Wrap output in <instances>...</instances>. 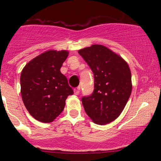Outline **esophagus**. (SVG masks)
<instances>
[{"mask_svg": "<svg viewBox=\"0 0 161 161\" xmlns=\"http://www.w3.org/2000/svg\"><path fill=\"white\" fill-rule=\"evenodd\" d=\"M79 92H80V87H78V88H75V89H74V94L75 95H78L79 94Z\"/></svg>", "mask_w": 161, "mask_h": 161, "instance_id": "esophagus-1", "label": "esophagus"}]
</instances>
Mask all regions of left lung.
Returning a JSON list of instances; mask_svg holds the SVG:
<instances>
[{
    "label": "left lung",
    "instance_id": "left-lung-1",
    "mask_svg": "<svg viewBox=\"0 0 161 161\" xmlns=\"http://www.w3.org/2000/svg\"><path fill=\"white\" fill-rule=\"evenodd\" d=\"M78 52L95 79L93 93L82 98L85 111L97 124L111 123L120 115L132 92L128 64L104 45H93Z\"/></svg>",
    "mask_w": 161,
    "mask_h": 161
}]
</instances>
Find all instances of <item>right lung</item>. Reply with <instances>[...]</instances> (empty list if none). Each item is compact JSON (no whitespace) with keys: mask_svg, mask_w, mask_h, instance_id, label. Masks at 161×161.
I'll return each instance as SVG.
<instances>
[{"mask_svg":"<svg viewBox=\"0 0 161 161\" xmlns=\"http://www.w3.org/2000/svg\"><path fill=\"white\" fill-rule=\"evenodd\" d=\"M67 51L50 50L30 60L20 75L24 105L37 120L51 123L64 110L66 100L73 94L60 72Z\"/></svg>","mask_w":161,"mask_h":161,"instance_id":"add662e5","label":"right lung"}]
</instances>
